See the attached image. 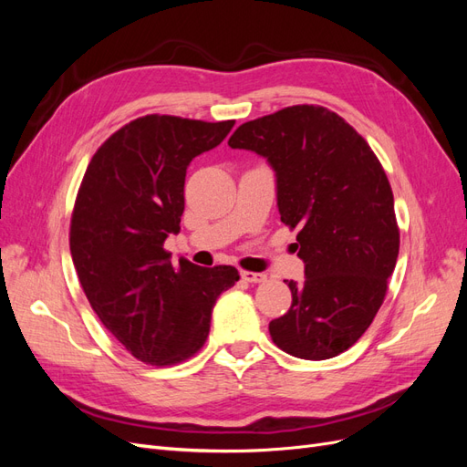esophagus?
Wrapping results in <instances>:
<instances>
[{
    "label": "esophagus",
    "mask_w": 467,
    "mask_h": 467,
    "mask_svg": "<svg viewBox=\"0 0 467 467\" xmlns=\"http://www.w3.org/2000/svg\"><path fill=\"white\" fill-rule=\"evenodd\" d=\"M242 278L251 282V285H259V282L266 280V275L263 273H251V271H242Z\"/></svg>",
    "instance_id": "obj_1"
}]
</instances>
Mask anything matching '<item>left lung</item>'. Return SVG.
Masks as SVG:
<instances>
[{
  "mask_svg": "<svg viewBox=\"0 0 467 467\" xmlns=\"http://www.w3.org/2000/svg\"><path fill=\"white\" fill-rule=\"evenodd\" d=\"M230 148L255 151L276 175L280 220L298 228L306 265L288 312L268 323L292 357L341 355L370 327L400 253L393 192L366 140L337 112L294 105L249 120Z\"/></svg>",
  "mask_w": 467,
  "mask_h": 467,
  "instance_id": "8db88e82",
  "label": "left lung"
}]
</instances>
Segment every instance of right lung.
Returning a JSON list of instances; mask_svg holds the SVG:
<instances>
[{
  "label": "right lung",
  "instance_id": "1",
  "mask_svg": "<svg viewBox=\"0 0 467 467\" xmlns=\"http://www.w3.org/2000/svg\"><path fill=\"white\" fill-rule=\"evenodd\" d=\"M235 120L148 115L99 148L83 175L69 223V251L93 312L138 360L177 364L199 350L218 296L235 266L169 261L179 234L189 163L222 144Z\"/></svg>",
  "mask_w": 467,
  "mask_h": 467
}]
</instances>
